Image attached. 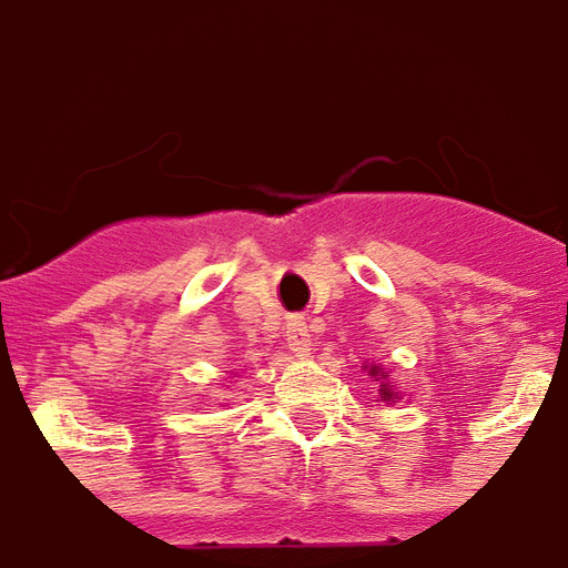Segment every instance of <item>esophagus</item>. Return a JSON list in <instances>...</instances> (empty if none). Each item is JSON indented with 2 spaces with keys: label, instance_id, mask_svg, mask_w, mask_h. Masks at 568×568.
Wrapping results in <instances>:
<instances>
[{
  "label": "esophagus",
  "instance_id": "1",
  "mask_svg": "<svg viewBox=\"0 0 568 568\" xmlns=\"http://www.w3.org/2000/svg\"><path fill=\"white\" fill-rule=\"evenodd\" d=\"M284 337H287V346L293 348V352H298V355H305V352H311V325H307L302 316H293V320L287 322V331H284Z\"/></svg>",
  "mask_w": 568,
  "mask_h": 568
}]
</instances>
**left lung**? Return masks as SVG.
I'll return each instance as SVG.
<instances>
[{"label":"left lung","mask_w":568,"mask_h":568,"mask_svg":"<svg viewBox=\"0 0 568 568\" xmlns=\"http://www.w3.org/2000/svg\"><path fill=\"white\" fill-rule=\"evenodd\" d=\"M369 375H375V381L387 378V375H384V372H381L378 366H372ZM378 393H381V402H389V398H398V396H396V389H393V384H389V381H387V384H381Z\"/></svg>","instance_id":"1"}]
</instances>
